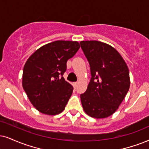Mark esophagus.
<instances>
[{
	"mask_svg": "<svg viewBox=\"0 0 149 149\" xmlns=\"http://www.w3.org/2000/svg\"><path fill=\"white\" fill-rule=\"evenodd\" d=\"M78 82H73V86H74V88H76L77 86H78Z\"/></svg>",
	"mask_w": 149,
	"mask_h": 149,
	"instance_id": "esophagus-1",
	"label": "esophagus"
}]
</instances>
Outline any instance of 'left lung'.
I'll return each instance as SVG.
<instances>
[{
	"label": "left lung",
	"instance_id": "obj_1",
	"mask_svg": "<svg viewBox=\"0 0 149 149\" xmlns=\"http://www.w3.org/2000/svg\"><path fill=\"white\" fill-rule=\"evenodd\" d=\"M80 44L91 76L87 89L80 95L82 107L92 118H107L116 112L129 91V69L110 45L97 40L81 41Z\"/></svg>",
	"mask_w": 149,
	"mask_h": 149
}]
</instances>
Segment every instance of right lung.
<instances>
[{
  "instance_id": "obj_1",
  "label": "right lung",
  "mask_w": 149,
  "mask_h": 149,
  "mask_svg": "<svg viewBox=\"0 0 149 149\" xmlns=\"http://www.w3.org/2000/svg\"><path fill=\"white\" fill-rule=\"evenodd\" d=\"M79 48L76 41L57 40L41 47L28 58L22 87L38 111L52 116L63 111L73 90L63 74L67 61Z\"/></svg>"
}]
</instances>
